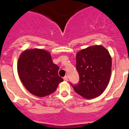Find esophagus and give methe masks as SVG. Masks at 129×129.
<instances>
[{
  "mask_svg": "<svg viewBox=\"0 0 129 129\" xmlns=\"http://www.w3.org/2000/svg\"><path fill=\"white\" fill-rule=\"evenodd\" d=\"M63 80L66 81H68V76H65L64 77H63Z\"/></svg>",
  "mask_w": 129,
  "mask_h": 129,
  "instance_id": "1",
  "label": "esophagus"
}]
</instances>
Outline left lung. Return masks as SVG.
Segmentation results:
<instances>
[{
	"instance_id": "1",
	"label": "left lung",
	"mask_w": 129,
	"mask_h": 129,
	"mask_svg": "<svg viewBox=\"0 0 129 129\" xmlns=\"http://www.w3.org/2000/svg\"><path fill=\"white\" fill-rule=\"evenodd\" d=\"M76 69L80 76L78 83L73 84L77 94L93 99L104 92L110 81L111 57L103 46H89L76 54Z\"/></svg>"
}]
</instances>
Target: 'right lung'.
Instances as JSON below:
<instances>
[{
	"label": "right lung",
	"instance_id": "right-lung-1",
	"mask_svg": "<svg viewBox=\"0 0 129 129\" xmlns=\"http://www.w3.org/2000/svg\"><path fill=\"white\" fill-rule=\"evenodd\" d=\"M59 67L53 63L48 52L41 49L24 51L18 62V72L22 84L31 94L45 97L53 93L63 79Z\"/></svg>",
	"mask_w": 129,
	"mask_h": 129
}]
</instances>
